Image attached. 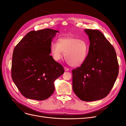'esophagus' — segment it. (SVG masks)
Listing matches in <instances>:
<instances>
[{
  "instance_id": "34e87169",
  "label": "esophagus",
  "mask_w": 126,
  "mask_h": 126,
  "mask_svg": "<svg viewBox=\"0 0 126 126\" xmlns=\"http://www.w3.org/2000/svg\"><path fill=\"white\" fill-rule=\"evenodd\" d=\"M64 70H65L66 71H69V68L66 67H64Z\"/></svg>"
}]
</instances>
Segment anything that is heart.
I'll return each mask as SVG.
<instances>
[{"label": "heart", "mask_w": 126, "mask_h": 126, "mask_svg": "<svg viewBox=\"0 0 126 126\" xmlns=\"http://www.w3.org/2000/svg\"><path fill=\"white\" fill-rule=\"evenodd\" d=\"M88 50L86 41L72 37L60 38L58 43H52L50 45L51 54L55 60H59L66 53V62L72 67L80 66L85 63Z\"/></svg>", "instance_id": "heart-1"}]
</instances>
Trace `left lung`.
<instances>
[{
  "instance_id": "8db88e82",
  "label": "left lung",
  "mask_w": 126,
  "mask_h": 126,
  "mask_svg": "<svg viewBox=\"0 0 126 126\" xmlns=\"http://www.w3.org/2000/svg\"><path fill=\"white\" fill-rule=\"evenodd\" d=\"M90 46L87 58L72 71V89L80 99L100 100L110 93L119 73L115 48L98 30L86 29Z\"/></svg>"
}]
</instances>
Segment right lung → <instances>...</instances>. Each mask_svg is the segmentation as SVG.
Here are the masks:
<instances>
[{
  "label": "right lung",
  "mask_w": 126,
  "mask_h": 126,
  "mask_svg": "<svg viewBox=\"0 0 126 126\" xmlns=\"http://www.w3.org/2000/svg\"><path fill=\"white\" fill-rule=\"evenodd\" d=\"M59 32L45 29L27 33L15 47L11 77L20 93L30 99H47L54 92V81L64 73L50 55L52 39Z\"/></svg>",
  "instance_id": "add662e5"
}]
</instances>
